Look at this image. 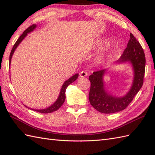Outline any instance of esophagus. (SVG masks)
<instances>
[{
  "instance_id": "esophagus-1",
  "label": "esophagus",
  "mask_w": 155,
  "mask_h": 155,
  "mask_svg": "<svg viewBox=\"0 0 155 155\" xmlns=\"http://www.w3.org/2000/svg\"><path fill=\"white\" fill-rule=\"evenodd\" d=\"M87 75H88V73H87V72L86 71H81V73H80V77H83V78H84V77H86Z\"/></svg>"
}]
</instances>
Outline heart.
Segmentation results:
<instances>
[{"mask_svg": "<svg viewBox=\"0 0 155 155\" xmlns=\"http://www.w3.org/2000/svg\"><path fill=\"white\" fill-rule=\"evenodd\" d=\"M107 44H108L107 41H103V42H100L98 45V47H102V46L107 45Z\"/></svg>", "mask_w": 155, "mask_h": 155, "instance_id": "1", "label": "heart"}]
</instances>
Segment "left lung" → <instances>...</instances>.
<instances>
[{
    "instance_id": "1",
    "label": "left lung",
    "mask_w": 155,
    "mask_h": 155,
    "mask_svg": "<svg viewBox=\"0 0 155 155\" xmlns=\"http://www.w3.org/2000/svg\"><path fill=\"white\" fill-rule=\"evenodd\" d=\"M117 63L129 62L133 67L134 78L129 91L122 97L111 95L104 87L103 77L106 69L93 72L89 76L91 88L88 98L91 104L100 113L110 114L124 110L133 100L143 84L146 59L143 49L132 33L130 40Z\"/></svg>"
}]
</instances>
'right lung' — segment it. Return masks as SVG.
I'll use <instances>...</instances> for the list:
<instances>
[{
    "label": "right lung",
    "instance_id": "right-lung-1",
    "mask_svg": "<svg viewBox=\"0 0 155 155\" xmlns=\"http://www.w3.org/2000/svg\"><path fill=\"white\" fill-rule=\"evenodd\" d=\"M36 27H37V25H31V27H29L27 29H26V30L24 32H23V33L21 35V37L18 38L17 41H16V42H15V44L14 45V46H13V47L12 48L11 54H10L9 66L11 65V58H12V55H13V54H14V52L16 50V48H17L18 45L21 43L23 39H24L26 37V36L27 35V34L29 33V32H31L33 31ZM78 77V74H75L74 75L72 76V77H71V78H69L67 81H66L64 82V84H62V88H61V91H60V94H59V95H58V98L57 99V101H56L54 103L51 105V106H50L48 108H44V109H33V108H30V109L33 110L35 111L38 112V113H52V112H54L56 110H57L58 108L62 106V104L64 103V102L65 101V98H66L65 92H66V89H67V87L68 86L69 84H71L72 83H73L74 81L77 80Z\"/></svg>",
    "mask_w": 155,
    "mask_h": 155
}]
</instances>
